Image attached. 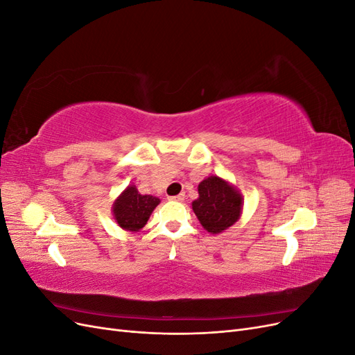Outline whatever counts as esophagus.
Segmentation results:
<instances>
[{"mask_svg":"<svg viewBox=\"0 0 355 355\" xmlns=\"http://www.w3.org/2000/svg\"><path fill=\"white\" fill-rule=\"evenodd\" d=\"M170 200H175V201H184V200H185V194H179V196H175V197H171Z\"/></svg>","mask_w":355,"mask_h":355,"instance_id":"34e87169","label":"esophagus"}]
</instances>
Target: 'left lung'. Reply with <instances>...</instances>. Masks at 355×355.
<instances>
[{"instance_id": "left-lung-1", "label": "left lung", "mask_w": 355, "mask_h": 355, "mask_svg": "<svg viewBox=\"0 0 355 355\" xmlns=\"http://www.w3.org/2000/svg\"><path fill=\"white\" fill-rule=\"evenodd\" d=\"M200 197L192 202V210L200 223L211 234H219L239 220L243 197L227 180L218 176L204 179L198 185Z\"/></svg>"}]
</instances>
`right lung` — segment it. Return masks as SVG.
<instances>
[{
  "instance_id": "1",
  "label": "right lung",
  "mask_w": 355,
  "mask_h": 355,
  "mask_svg": "<svg viewBox=\"0 0 355 355\" xmlns=\"http://www.w3.org/2000/svg\"><path fill=\"white\" fill-rule=\"evenodd\" d=\"M159 200L153 196H142L135 187H128L114 202V218L123 230L136 232L145 227Z\"/></svg>"
}]
</instances>
